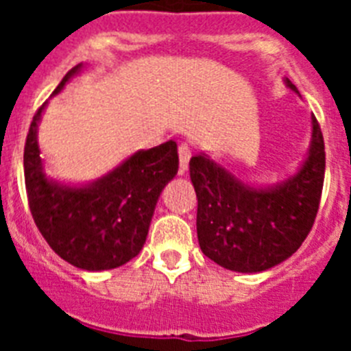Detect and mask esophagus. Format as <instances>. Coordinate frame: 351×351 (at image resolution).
<instances>
[{
	"label": "esophagus",
	"mask_w": 351,
	"mask_h": 351,
	"mask_svg": "<svg viewBox=\"0 0 351 351\" xmlns=\"http://www.w3.org/2000/svg\"><path fill=\"white\" fill-rule=\"evenodd\" d=\"M190 158H191V151L190 147H188V144L179 145V173H181V176H184L186 170H188Z\"/></svg>",
	"instance_id": "1"
}]
</instances>
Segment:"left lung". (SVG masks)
<instances>
[{
    "mask_svg": "<svg viewBox=\"0 0 351 351\" xmlns=\"http://www.w3.org/2000/svg\"><path fill=\"white\" fill-rule=\"evenodd\" d=\"M285 86L297 93L288 79ZM325 176V145L311 116L306 158L276 184H251L207 153L190 160L197 193V235L204 255L234 272H262L290 258L315 223Z\"/></svg>",
    "mask_w": 351,
    "mask_h": 351,
    "instance_id": "obj_1",
    "label": "left lung"
}]
</instances>
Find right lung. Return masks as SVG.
Masks as SVG:
<instances>
[{"label": "right lung", "mask_w": 351, "mask_h": 351, "mask_svg": "<svg viewBox=\"0 0 351 351\" xmlns=\"http://www.w3.org/2000/svg\"><path fill=\"white\" fill-rule=\"evenodd\" d=\"M86 64L71 68L52 96L61 93ZM49 101L38 108L24 147L27 200L49 246L84 271H110L141 253L161 191L179 169L173 141L141 149L89 182L49 178L40 156L38 125Z\"/></svg>", "instance_id": "add662e5"}]
</instances>
